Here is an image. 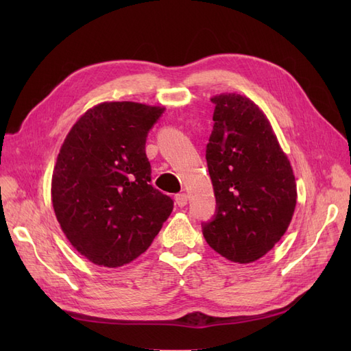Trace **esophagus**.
<instances>
[{"instance_id":"esophagus-1","label":"esophagus","mask_w":351,"mask_h":351,"mask_svg":"<svg viewBox=\"0 0 351 351\" xmlns=\"http://www.w3.org/2000/svg\"><path fill=\"white\" fill-rule=\"evenodd\" d=\"M187 202H189V196H187L186 193H178V195H176V204H177L180 208L186 206Z\"/></svg>"}]
</instances>
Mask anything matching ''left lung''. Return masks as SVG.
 <instances>
[{
	"mask_svg": "<svg viewBox=\"0 0 351 351\" xmlns=\"http://www.w3.org/2000/svg\"><path fill=\"white\" fill-rule=\"evenodd\" d=\"M214 130L206 162L217 215L204 224L209 246L231 262L267 254L289 228L297 187L291 164L267 115L240 93L212 97Z\"/></svg>",
	"mask_w": 351,
	"mask_h": 351,
	"instance_id": "obj_1",
	"label": "left lung"
}]
</instances>
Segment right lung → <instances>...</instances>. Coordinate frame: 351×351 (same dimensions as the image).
Wrapping results in <instances>:
<instances>
[{
    "instance_id": "right-lung-1",
    "label": "right lung",
    "mask_w": 351,
    "mask_h": 351,
    "mask_svg": "<svg viewBox=\"0 0 351 351\" xmlns=\"http://www.w3.org/2000/svg\"><path fill=\"white\" fill-rule=\"evenodd\" d=\"M164 107L101 102L74 123L52 173L51 199L71 246L95 265L119 268L141 256L173 212L154 189L145 152Z\"/></svg>"
}]
</instances>
